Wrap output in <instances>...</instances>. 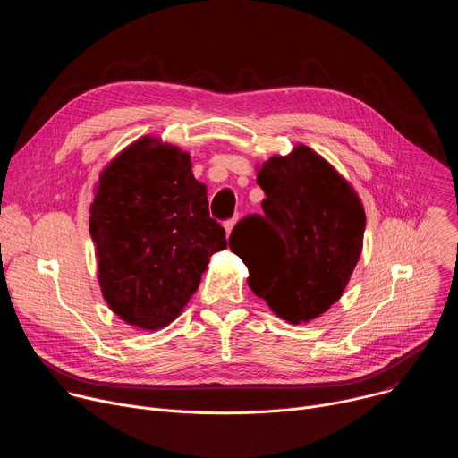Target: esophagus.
Wrapping results in <instances>:
<instances>
[{
	"label": "esophagus",
	"mask_w": 458,
	"mask_h": 458,
	"mask_svg": "<svg viewBox=\"0 0 458 458\" xmlns=\"http://www.w3.org/2000/svg\"><path fill=\"white\" fill-rule=\"evenodd\" d=\"M235 226V219H230V221H225V230H226V235H230V232L233 230Z\"/></svg>",
	"instance_id": "1"
}]
</instances>
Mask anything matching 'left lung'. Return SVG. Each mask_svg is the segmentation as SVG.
I'll return each mask as SVG.
<instances>
[{
    "label": "left lung",
    "instance_id": "8db88e82",
    "mask_svg": "<svg viewBox=\"0 0 458 458\" xmlns=\"http://www.w3.org/2000/svg\"><path fill=\"white\" fill-rule=\"evenodd\" d=\"M257 168L265 216L241 219L230 250L246 265L251 292L276 315L310 322L341 299L357 267L364 207L353 186L306 145Z\"/></svg>",
    "mask_w": 458,
    "mask_h": 458
}]
</instances>
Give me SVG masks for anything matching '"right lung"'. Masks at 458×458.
<instances>
[{"label":"right lung","mask_w":458,"mask_h":458,"mask_svg":"<svg viewBox=\"0 0 458 458\" xmlns=\"http://www.w3.org/2000/svg\"><path fill=\"white\" fill-rule=\"evenodd\" d=\"M98 279L108 308L156 332L179 317L210 257L226 248L190 154L145 136L101 172L90 205Z\"/></svg>","instance_id":"add662e5"}]
</instances>
